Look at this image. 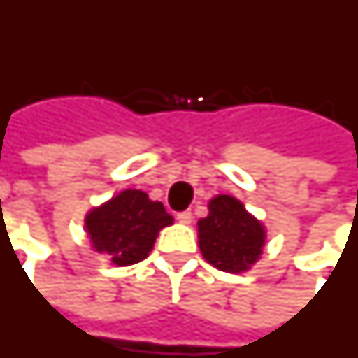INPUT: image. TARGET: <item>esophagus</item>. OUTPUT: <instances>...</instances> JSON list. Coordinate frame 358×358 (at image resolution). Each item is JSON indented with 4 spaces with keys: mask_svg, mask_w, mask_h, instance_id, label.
Masks as SVG:
<instances>
[{
    "mask_svg": "<svg viewBox=\"0 0 358 358\" xmlns=\"http://www.w3.org/2000/svg\"><path fill=\"white\" fill-rule=\"evenodd\" d=\"M192 213L189 210H184V213L176 214V220H178L180 224H192Z\"/></svg>",
    "mask_w": 358,
    "mask_h": 358,
    "instance_id": "obj_1",
    "label": "esophagus"
}]
</instances>
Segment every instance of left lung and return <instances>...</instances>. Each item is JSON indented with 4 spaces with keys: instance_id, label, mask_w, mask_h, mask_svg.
Segmentation results:
<instances>
[{
    "instance_id": "left-lung-1",
    "label": "left lung",
    "mask_w": 358,
    "mask_h": 358,
    "mask_svg": "<svg viewBox=\"0 0 358 358\" xmlns=\"http://www.w3.org/2000/svg\"><path fill=\"white\" fill-rule=\"evenodd\" d=\"M197 226L201 254L222 271L241 273L260 258L266 229L231 195H216Z\"/></svg>"
}]
</instances>
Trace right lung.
I'll return each instance as SVG.
<instances>
[{
  "label": "right lung",
  "instance_id": "obj_1",
  "mask_svg": "<svg viewBox=\"0 0 358 358\" xmlns=\"http://www.w3.org/2000/svg\"><path fill=\"white\" fill-rule=\"evenodd\" d=\"M172 216L165 206L140 189H125L117 197L98 208H92L85 218L94 250L104 254L115 266L138 264L150 254L157 233L171 226Z\"/></svg>",
  "mask_w": 358,
  "mask_h": 358
}]
</instances>
